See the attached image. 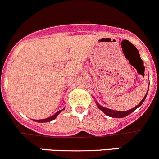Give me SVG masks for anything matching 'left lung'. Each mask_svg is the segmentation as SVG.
<instances>
[{"mask_svg":"<svg viewBox=\"0 0 159 159\" xmlns=\"http://www.w3.org/2000/svg\"><path fill=\"white\" fill-rule=\"evenodd\" d=\"M149 89V88H148ZM148 92H147L146 95H145V96L143 97V100L140 101V103H139V104L137 105V106H136L135 107H133V109L131 110H129V111H113V110H110L108 109V108H106V107H101L100 104L98 103H96V104H97V107L100 110H101L102 111H103V113L105 114V115H107V116H110V117H113V118H123V117H125L127 116V115H130V114L132 113V112H133V111H135V110L136 109L137 107H139L140 106V105L142 104V103H143V101L145 100V99H146V96H147V94H148Z\"/></svg>","mask_w":159,"mask_h":159,"instance_id":"1","label":"left lung"}]
</instances>
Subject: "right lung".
<instances>
[{"label": "right lung", "mask_w": 159, "mask_h": 159, "mask_svg": "<svg viewBox=\"0 0 159 159\" xmlns=\"http://www.w3.org/2000/svg\"><path fill=\"white\" fill-rule=\"evenodd\" d=\"M62 111H63V110L57 111V112H56L54 115H52V116L49 117V118H44V119H41V120H34V121H38V122H48V121H52V120H54L55 118L57 117V115H59V114Z\"/></svg>", "instance_id": "right-lung-1"}]
</instances>
